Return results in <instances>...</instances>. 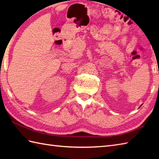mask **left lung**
I'll return each instance as SVG.
<instances>
[{
  "label": "left lung",
  "instance_id": "obj_1",
  "mask_svg": "<svg viewBox=\"0 0 159 159\" xmlns=\"http://www.w3.org/2000/svg\"><path fill=\"white\" fill-rule=\"evenodd\" d=\"M141 106H140V107H141Z\"/></svg>",
  "mask_w": 159,
  "mask_h": 159
}]
</instances>
